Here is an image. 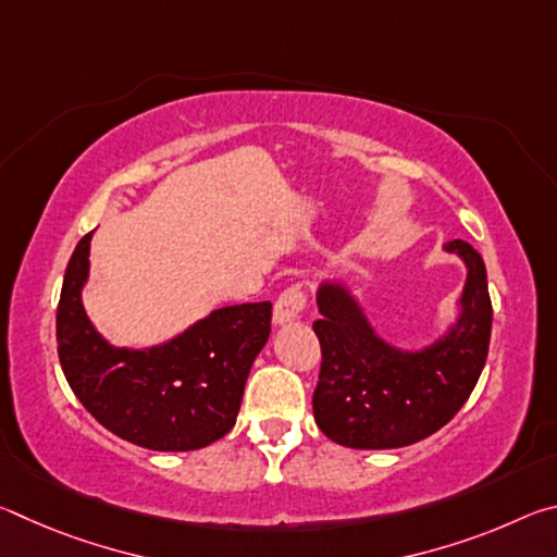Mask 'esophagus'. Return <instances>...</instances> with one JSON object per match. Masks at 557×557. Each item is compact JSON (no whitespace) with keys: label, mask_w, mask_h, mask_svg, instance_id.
<instances>
[{"label":"esophagus","mask_w":557,"mask_h":557,"mask_svg":"<svg viewBox=\"0 0 557 557\" xmlns=\"http://www.w3.org/2000/svg\"><path fill=\"white\" fill-rule=\"evenodd\" d=\"M307 307V289L305 287H289L282 292L275 301V309H272V324L275 326H285L289 322L299 319V314L305 312Z\"/></svg>","instance_id":"1"}]
</instances>
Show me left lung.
<instances>
[{"label":"left lung","mask_w":557,"mask_h":557,"mask_svg":"<svg viewBox=\"0 0 557 557\" xmlns=\"http://www.w3.org/2000/svg\"><path fill=\"white\" fill-rule=\"evenodd\" d=\"M467 268L455 319L418 348L385 338L344 277L317 285L322 371L314 420L336 445L398 449L435 435L455 418L482 375L492 338L486 268L465 240L442 245Z\"/></svg>","instance_id":"8db88e82"}]
</instances>
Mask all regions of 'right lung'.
<instances>
[{"mask_svg":"<svg viewBox=\"0 0 557 557\" xmlns=\"http://www.w3.org/2000/svg\"><path fill=\"white\" fill-rule=\"evenodd\" d=\"M92 233L65 268L55 342L75 398L112 435L154 451H191L238 418L245 381L270 336V301L213 309L154 346H115L83 307Z\"/></svg>","mask_w":557,"mask_h":557,"instance_id":"obj_1","label":"right lung"}]
</instances>
